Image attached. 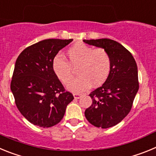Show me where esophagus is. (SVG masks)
<instances>
[{
    "instance_id": "34e87169",
    "label": "esophagus",
    "mask_w": 156,
    "mask_h": 156,
    "mask_svg": "<svg viewBox=\"0 0 156 156\" xmlns=\"http://www.w3.org/2000/svg\"><path fill=\"white\" fill-rule=\"evenodd\" d=\"M73 96H74V98L75 99H79L81 97V94H74Z\"/></svg>"
}]
</instances>
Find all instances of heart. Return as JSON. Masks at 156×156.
I'll use <instances>...</instances> for the list:
<instances>
[{"instance_id": "obj_1", "label": "heart", "mask_w": 156, "mask_h": 156, "mask_svg": "<svg viewBox=\"0 0 156 156\" xmlns=\"http://www.w3.org/2000/svg\"><path fill=\"white\" fill-rule=\"evenodd\" d=\"M68 62L60 55L54 58L52 69L58 79L67 84L73 77V68L78 67L79 76L67 86L73 93H80L93 86L103 84L111 71V58L104 48L94 49L82 42L76 43L67 51Z\"/></svg>"}]
</instances>
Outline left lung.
Segmentation results:
<instances>
[{"instance_id": "left-lung-1", "label": "left lung", "mask_w": 156, "mask_h": 156, "mask_svg": "<svg viewBox=\"0 0 156 156\" xmlns=\"http://www.w3.org/2000/svg\"><path fill=\"white\" fill-rule=\"evenodd\" d=\"M104 48L111 58V71L105 82L89 94L92 104L85 110L88 122L103 129L115 126L128 115L139 89L137 63L131 53L113 40H83Z\"/></svg>"}]
</instances>
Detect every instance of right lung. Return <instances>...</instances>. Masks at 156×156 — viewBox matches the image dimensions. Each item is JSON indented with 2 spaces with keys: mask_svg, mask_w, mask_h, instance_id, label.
Instances as JSON below:
<instances>
[{
  "mask_svg": "<svg viewBox=\"0 0 156 156\" xmlns=\"http://www.w3.org/2000/svg\"><path fill=\"white\" fill-rule=\"evenodd\" d=\"M73 39H47L27 48L15 65L11 90L18 109L31 123L51 127L62 119L73 100L52 69L58 51Z\"/></svg>",
  "mask_w": 156,
  "mask_h": 156,
  "instance_id": "obj_1",
  "label": "right lung"
}]
</instances>
